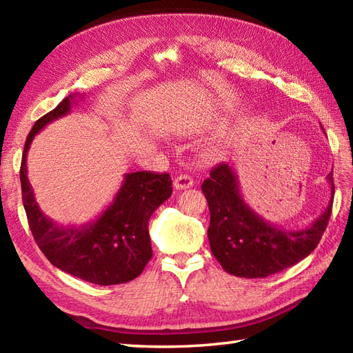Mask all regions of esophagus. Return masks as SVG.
<instances>
[{
    "label": "esophagus",
    "instance_id": "esophagus-1",
    "mask_svg": "<svg viewBox=\"0 0 353 353\" xmlns=\"http://www.w3.org/2000/svg\"><path fill=\"white\" fill-rule=\"evenodd\" d=\"M172 185H174L176 190H188L194 185V179L188 174H181L174 179Z\"/></svg>",
    "mask_w": 353,
    "mask_h": 353
}]
</instances>
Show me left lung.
I'll return each instance as SVG.
<instances>
[{"mask_svg": "<svg viewBox=\"0 0 353 353\" xmlns=\"http://www.w3.org/2000/svg\"><path fill=\"white\" fill-rule=\"evenodd\" d=\"M326 179L332 192L325 211L308 228L287 230L273 226L245 203L234 168L228 163L212 168L201 191L211 212L209 244L221 267L234 276L256 279L279 273L308 256L320 243L331 219L332 171Z\"/></svg>", "mask_w": 353, "mask_h": 353, "instance_id": "left-lung-1", "label": "left lung"}]
</instances>
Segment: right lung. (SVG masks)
<instances>
[{"label": "right lung", "instance_id": "1", "mask_svg": "<svg viewBox=\"0 0 353 353\" xmlns=\"http://www.w3.org/2000/svg\"><path fill=\"white\" fill-rule=\"evenodd\" d=\"M76 95L37 119L30 130L21 162L22 203L34 241L52 265L97 285L125 283L138 277L152 258L150 216L172 192L168 172L137 171L124 176L114 201L99 219L83 226H59L45 215L27 177V153L45 125L70 114Z\"/></svg>", "mask_w": 353, "mask_h": 353}]
</instances>
